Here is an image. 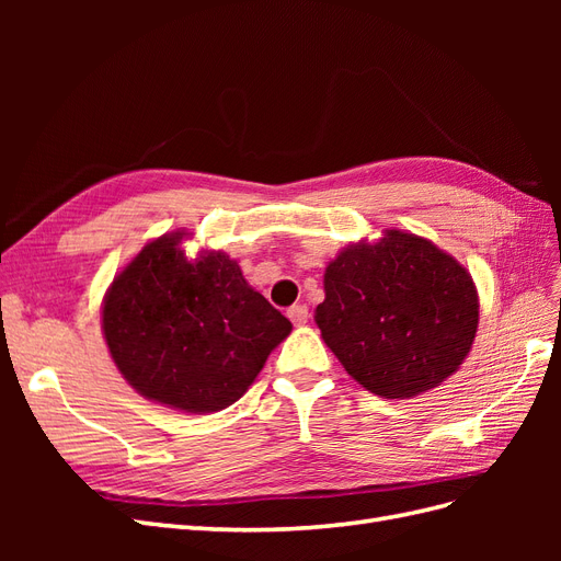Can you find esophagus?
Masks as SVG:
<instances>
[{
  "instance_id": "esophagus-1",
  "label": "esophagus",
  "mask_w": 561,
  "mask_h": 561,
  "mask_svg": "<svg viewBox=\"0 0 561 561\" xmlns=\"http://www.w3.org/2000/svg\"><path fill=\"white\" fill-rule=\"evenodd\" d=\"M287 318H290L293 325H297V328L307 325V322H309V307H307V304H295V307L287 311Z\"/></svg>"
}]
</instances>
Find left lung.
I'll list each match as a JSON object with an SVG mask.
<instances>
[{
  "label": "left lung",
  "mask_w": 561,
  "mask_h": 561,
  "mask_svg": "<svg viewBox=\"0 0 561 561\" xmlns=\"http://www.w3.org/2000/svg\"><path fill=\"white\" fill-rule=\"evenodd\" d=\"M316 322L369 393L404 400L443 383L466 360L480 320L472 276L410 231L353 243L325 268Z\"/></svg>",
  "instance_id": "left-lung-1"
}]
</instances>
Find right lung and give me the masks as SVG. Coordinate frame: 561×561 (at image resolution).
<instances>
[{
    "instance_id": "right-lung-1",
    "label": "right lung",
    "mask_w": 561,
    "mask_h": 561,
    "mask_svg": "<svg viewBox=\"0 0 561 561\" xmlns=\"http://www.w3.org/2000/svg\"><path fill=\"white\" fill-rule=\"evenodd\" d=\"M184 231L124 266L103 304V334L124 379L151 402L210 414L239 400L293 322L219 250L190 260Z\"/></svg>"
}]
</instances>
